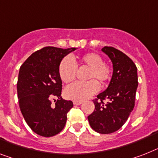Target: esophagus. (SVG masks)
I'll return each instance as SVG.
<instances>
[{"instance_id": "34e87169", "label": "esophagus", "mask_w": 158, "mask_h": 158, "mask_svg": "<svg viewBox=\"0 0 158 158\" xmlns=\"http://www.w3.org/2000/svg\"><path fill=\"white\" fill-rule=\"evenodd\" d=\"M82 103L81 101H73L74 105H81Z\"/></svg>"}]
</instances>
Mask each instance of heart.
I'll return each mask as SVG.
<instances>
[{"mask_svg":"<svg viewBox=\"0 0 158 158\" xmlns=\"http://www.w3.org/2000/svg\"><path fill=\"white\" fill-rule=\"evenodd\" d=\"M77 67L88 69L87 81L76 82L64 89L65 97L74 101H82L97 93L99 85H105L112 77V69L103 62L102 57L95 52H88L80 57H64L59 64V75L64 83L73 81L76 77Z\"/></svg>","mask_w":158,"mask_h":158,"instance_id":"heart-1","label":"heart"}]
</instances>
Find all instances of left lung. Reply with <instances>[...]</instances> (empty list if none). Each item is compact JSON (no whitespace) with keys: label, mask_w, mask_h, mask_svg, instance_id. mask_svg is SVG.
Segmentation results:
<instances>
[{"label":"left lung","mask_w":158,"mask_h":158,"mask_svg":"<svg viewBox=\"0 0 158 158\" xmlns=\"http://www.w3.org/2000/svg\"><path fill=\"white\" fill-rule=\"evenodd\" d=\"M102 51L111 60L113 75L107 89L93 100L95 109L88 120L95 131L110 134L124 124L133 110L138 86L137 69L127 55L116 48L104 47Z\"/></svg>","instance_id":"left-lung-1"}]
</instances>
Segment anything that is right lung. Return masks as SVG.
Returning <instances> with one entry per match:
<instances>
[{"label":"right lung","instance_id":"right-lung-1","mask_svg":"<svg viewBox=\"0 0 158 158\" xmlns=\"http://www.w3.org/2000/svg\"><path fill=\"white\" fill-rule=\"evenodd\" d=\"M74 50L45 47L21 65L17 83L18 104L28 126L38 135L50 137L64 127L73 103L61 98L58 69L61 60ZM53 97L58 98L54 105L51 104Z\"/></svg>","mask_w":158,"mask_h":158}]
</instances>
